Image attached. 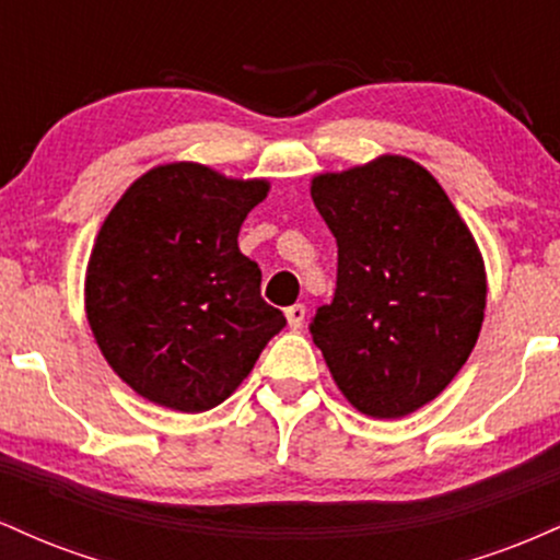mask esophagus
<instances>
[{"instance_id":"1","label":"esophagus","mask_w":560,"mask_h":560,"mask_svg":"<svg viewBox=\"0 0 560 560\" xmlns=\"http://www.w3.org/2000/svg\"><path fill=\"white\" fill-rule=\"evenodd\" d=\"M284 316H287V324H289V329H302V324H305V305H289L287 311H284Z\"/></svg>"}]
</instances>
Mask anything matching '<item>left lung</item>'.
Returning a JSON list of instances; mask_svg holds the SVG:
<instances>
[{"label": "left lung", "mask_w": 560, "mask_h": 560, "mask_svg": "<svg viewBox=\"0 0 560 560\" xmlns=\"http://www.w3.org/2000/svg\"><path fill=\"white\" fill-rule=\"evenodd\" d=\"M311 197L337 240V292L313 342L347 402L402 419L464 369L487 305L477 240L416 160L378 155L318 173Z\"/></svg>", "instance_id": "left-lung-1"}]
</instances>
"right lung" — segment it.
<instances>
[{"label":"right lung","mask_w":560,"mask_h":560,"mask_svg":"<svg viewBox=\"0 0 560 560\" xmlns=\"http://www.w3.org/2000/svg\"><path fill=\"white\" fill-rule=\"evenodd\" d=\"M268 189L266 178L165 163L128 186L102 223L86 318L105 361L144 400L182 413L215 408L287 326L236 242Z\"/></svg>","instance_id":"add662e5"}]
</instances>
